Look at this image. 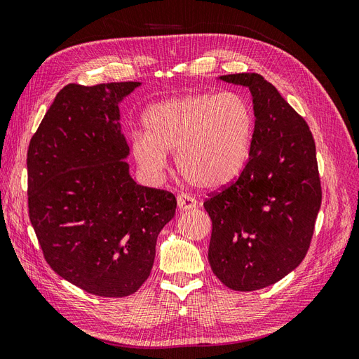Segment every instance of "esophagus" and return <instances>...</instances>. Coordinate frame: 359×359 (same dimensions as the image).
I'll use <instances>...</instances> for the list:
<instances>
[{
  "label": "esophagus",
  "instance_id": "1",
  "mask_svg": "<svg viewBox=\"0 0 359 359\" xmlns=\"http://www.w3.org/2000/svg\"><path fill=\"white\" fill-rule=\"evenodd\" d=\"M177 203H178V208L181 211H189V210H193L194 206H196V199H194L193 196H190V194L181 193V194H178Z\"/></svg>",
  "mask_w": 359,
  "mask_h": 359
}]
</instances>
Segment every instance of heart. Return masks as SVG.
<instances>
[{
  "instance_id": "heart-1",
  "label": "heart",
  "mask_w": 359,
  "mask_h": 359,
  "mask_svg": "<svg viewBox=\"0 0 359 359\" xmlns=\"http://www.w3.org/2000/svg\"><path fill=\"white\" fill-rule=\"evenodd\" d=\"M144 126L147 133L132 136V153L147 175L160 178L168 168L166 153H175L184 178L214 190L244 170L255 116L238 93H191L148 107Z\"/></svg>"
}]
</instances>
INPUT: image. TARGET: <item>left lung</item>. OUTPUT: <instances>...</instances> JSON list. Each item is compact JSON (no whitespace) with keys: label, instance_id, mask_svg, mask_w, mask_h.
<instances>
[{"label":"left lung","instance_id":"obj_1","mask_svg":"<svg viewBox=\"0 0 359 359\" xmlns=\"http://www.w3.org/2000/svg\"><path fill=\"white\" fill-rule=\"evenodd\" d=\"M220 79L247 86L256 121L244 170L203 202L208 260L224 286L250 292L277 283L309 252L322 202L316 145L306 119L262 76Z\"/></svg>","mask_w":359,"mask_h":359}]
</instances>
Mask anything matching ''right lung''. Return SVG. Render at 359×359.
Returning <instances> with one entry per match:
<instances>
[{"label":"right lung","mask_w":359,"mask_h":359,"mask_svg":"<svg viewBox=\"0 0 359 359\" xmlns=\"http://www.w3.org/2000/svg\"><path fill=\"white\" fill-rule=\"evenodd\" d=\"M140 82L69 83L28 147V211L49 266L97 297L123 298L149 277L172 193L136 184L119 102Z\"/></svg>","instance_id":"add662e5"}]
</instances>
